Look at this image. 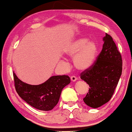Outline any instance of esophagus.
I'll return each instance as SVG.
<instances>
[{
  "instance_id": "obj_1",
  "label": "esophagus",
  "mask_w": 132,
  "mask_h": 132,
  "mask_svg": "<svg viewBox=\"0 0 132 132\" xmlns=\"http://www.w3.org/2000/svg\"><path fill=\"white\" fill-rule=\"evenodd\" d=\"M77 79H77V78H76L75 76H71V81H72V82L76 81Z\"/></svg>"
}]
</instances>
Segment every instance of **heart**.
<instances>
[{
  "mask_svg": "<svg viewBox=\"0 0 132 132\" xmlns=\"http://www.w3.org/2000/svg\"><path fill=\"white\" fill-rule=\"evenodd\" d=\"M98 45L94 40L78 37L68 42L63 48L64 55L73 58L76 68L81 71L89 69L94 64L98 53Z\"/></svg>",
  "mask_w": 132,
  "mask_h": 132,
  "instance_id": "heart-1",
  "label": "heart"
}]
</instances>
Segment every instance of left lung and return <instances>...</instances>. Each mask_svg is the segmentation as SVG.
Wrapping results in <instances>:
<instances>
[{
	"instance_id": "8db88e82",
	"label": "left lung",
	"mask_w": 132,
	"mask_h": 132,
	"mask_svg": "<svg viewBox=\"0 0 132 132\" xmlns=\"http://www.w3.org/2000/svg\"><path fill=\"white\" fill-rule=\"evenodd\" d=\"M102 50L97 60L81 74V79L89 86L83 99L87 105L96 109L110 101L122 71V60L116 43L109 35L102 38Z\"/></svg>"
}]
</instances>
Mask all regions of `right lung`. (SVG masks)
<instances>
[{
    "mask_svg": "<svg viewBox=\"0 0 132 132\" xmlns=\"http://www.w3.org/2000/svg\"><path fill=\"white\" fill-rule=\"evenodd\" d=\"M16 91L22 99L34 108L49 111L57 105L61 91L71 82L68 76H53L39 85L27 84L13 72Z\"/></svg>",
    "mask_w": 132,
    "mask_h": 132,
    "instance_id": "obj_1",
    "label": "right lung"
}]
</instances>
